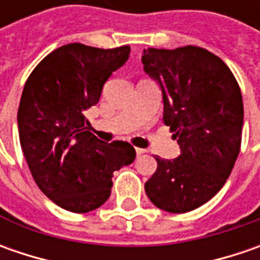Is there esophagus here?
Returning a JSON list of instances; mask_svg holds the SVG:
<instances>
[{
  "instance_id": "obj_1",
  "label": "esophagus",
  "mask_w": 260,
  "mask_h": 260,
  "mask_svg": "<svg viewBox=\"0 0 260 260\" xmlns=\"http://www.w3.org/2000/svg\"><path fill=\"white\" fill-rule=\"evenodd\" d=\"M135 149L137 155H143V153H146V149H142V147H135Z\"/></svg>"
}]
</instances>
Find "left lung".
I'll list each match as a JSON object with an SVG mask.
<instances>
[{"label":"left lung","instance_id":"8db88e82","mask_svg":"<svg viewBox=\"0 0 260 260\" xmlns=\"http://www.w3.org/2000/svg\"><path fill=\"white\" fill-rule=\"evenodd\" d=\"M142 62L162 89L164 121L181 147L176 159L156 157L145 191L157 208L186 213L210 201L232 174L242 143V92L229 66L198 46L145 49Z\"/></svg>","mask_w":260,"mask_h":260}]
</instances>
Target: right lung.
Here are the masks:
<instances>
[{
	"instance_id": "obj_1",
	"label": "right lung",
	"mask_w": 260,
	"mask_h": 260,
	"mask_svg": "<svg viewBox=\"0 0 260 260\" xmlns=\"http://www.w3.org/2000/svg\"><path fill=\"white\" fill-rule=\"evenodd\" d=\"M128 55V46L69 43L46 56L25 82L17 114L20 145L40 191L63 210L101 207L111 194L114 171L135 160L133 146L101 142L84 115Z\"/></svg>"
}]
</instances>
